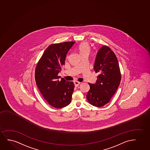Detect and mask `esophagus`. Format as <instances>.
<instances>
[{"instance_id":"34e87169","label":"esophagus","mask_w":150,"mask_h":150,"mask_svg":"<svg viewBox=\"0 0 150 150\" xmlns=\"http://www.w3.org/2000/svg\"><path fill=\"white\" fill-rule=\"evenodd\" d=\"M80 82H79L77 81H74V84H75V86H78L80 84Z\"/></svg>"}]
</instances>
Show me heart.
<instances>
[{
	"instance_id": "obj_1",
	"label": "heart",
	"mask_w": 150,
	"mask_h": 150,
	"mask_svg": "<svg viewBox=\"0 0 150 150\" xmlns=\"http://www.w3.org/2000/svg\"><path fill=\"white\" fill-rule=\"evenodd\" d=\"M80 54L88 53L90 51V44L88 42H83L80 44L78 48Z\"/></svg>"
}]
</instances>
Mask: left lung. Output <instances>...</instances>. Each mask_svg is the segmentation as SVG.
<instances>
[{"label": "left lung", "instance_id": "left-lung-1", "mask_svg": "<svg viewBox=\"0 0 150 150\" xmlns=\"http://www.w3.org/2000/svg\"><path fill=\"white\" fill-rule=\"evenodd\" d=\"M93 70L99 73L95 84L88 83L90 91L87 100L96 107H102L108 103L120 86L121 73L115 53L107 46L98 51Z\"/></svg>", "mask_w": 150, "mask_h": 150}]
</instances>
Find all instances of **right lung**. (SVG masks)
Wrapping results in <instances>:
<instances>
[{
    "instance_id": "obj_1",
    "label": "right lung",
    "mask_w": 150,
    "mask_h": 150,
    "mask_svg": "<svg viewBox=\"0 0 150 150\" xmlns=\"http://www.w3.org/2000/svg\"><path fill=\"white\" fill-rule=\"evenodd\" d=\"M75 43L71 41L51 44L36 66L35 77L39 91L49 105L56 108L66 107L71 102L74 83L63 78L60 80L58 74Z\"/></svg>"
}]
</instances>
